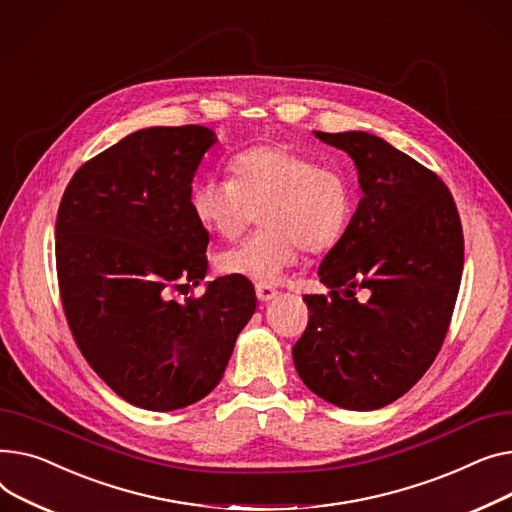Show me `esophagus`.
<instances>
[{"instance_id": "1", "label": "esophagus", "mask_w": 512, "mask_h": 512, "mask_svg": "<svg viewBox=\"0 0 512 512\" xmlns=\"http://www.w3.org/2000/svg\"><path fill=\"white\" fill-rule=\"evenodd\" d=\"M277 293L279 291L275 287H270V285H256V295H258L260 302H270V299L277 297Z\"/></svg>"}]
</instances>
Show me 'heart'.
<instances>
[{
  "instance_id": "obj_1",
  "label": "heart",
  "mask_w": 512,
  "mask_h": 512,
  "mask_svg": "<svg viewBox=\"0 0 512 512\" xmlns=\"http://www.w3.org/2000/svg\"><path fill=\"white\" fill-rule=\"evenodd\" d=\"M231 173L196 179L190 190L194 219L221 239L237 237L260 215V231L217 256L225 275L275 283L304 248L330 250L351 223L355 192L341 165L318 163L285 144H266L235 155Z\"/></svg>"
}]
</instances>
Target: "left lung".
I'll return each instance as SVG.
<instances>
[{
    "label": "left lung",
    "instance_id": "8db88e82",
    "mask_svg": "<svg viewBox=\"0 0 512 512\" xmlns=\"http://www.w3.org/2000/svg\"><path fill=\"white\" fill-rule=\"evenodd\" d=\"M314 134L353 159L364 198L318 268L328 295H304L310 318L293 364L324 401L380 409L428 372L448 333L463 273L459 210L434 171L386 140Z\"/></svg>",
    "mask_w": 512,
    "mask_h": 512
}]
</instances>
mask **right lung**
I'll return each instance as SVG.
<instances>
[{
	"label": "right lung",
	"mask_w": 512,
	"mask_h": 512,
	"mask_svg": "<svg viewBox=\"0 0 512 512\" xmlns=\"http://www.w3.org/2000/svg\"><path fill=\"white\" fill-rule=\"evenodd\" d=\"M215 132L146 128L86 161L55 221V264L72 337L99 378L148 411L188 407L213 390L256 310L248 279L206 275L208 233L192 179Z\"/></svg>",
	"instance_id": "right-lung-1"
}]
</instances>
